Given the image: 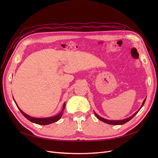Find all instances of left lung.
<instances>
[{"mask_svg": "<svg viewBox=\"0 0 158 158\" xmlns=\"http://www.w3.org/2000/svg\"><path fill=\"white\" fill-rule=\"evenodd\" d=\"M146 98H145L144 100V102H143V103H142V104L141 107H140L139 109H138L136 113H134V114H132V115H131V117H128V118H125V119H123V120H116V121H114V120H107V119H106V118H103V117H102L99 116L98 114L96 113H95V112H94V114H95V115L96 116V117H98V118H99L100 121H103V122H104V123H106L109 124V125H123V124H125V123H127L128 121H130L131 119H132L134 117H135V116L136 115V114L138 113V112L140 111V109L142 107V106H144V103H145V102H146Z\"/></svg>", "mask_w": 158, "mask_h": 158, "instance_id": "1", "label": "left lung"}]
</instances>
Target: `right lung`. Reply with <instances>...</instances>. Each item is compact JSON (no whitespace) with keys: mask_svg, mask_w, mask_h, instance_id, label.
Returning <instances> with one entry per match:
<instances>
[{"mask_svg":"<svg viewBox=\"0 0 158 158\" xmlns=\"http://www.w3.org/2000/svg\"><path fill=\"white\" fill-rule=\"evenodd\" d=\"M13 99H14V98H13ZM14 102H15V100H14ZM16 106L18 107V108L19 109V110H20V112L22 113L23 115L27 119H28V120H29L30 121H31V122H32L33 123L37 124V125H49V124H51L52 123H55V122H56L57 121H59V119L62 117V116H63V112H64V110L65 109L66 103H65V102L64 103L63 109H62V111L58 114H56V115L53 116V117H47V118H35V117H31L30 115H28V114H26L24 112H23L22 110L20 109V107L18 106V105H17L16 103Z\"/></svg>","mask_w":158,"mask_h":158,"instance_id":"right-lung-1","label":"right lung"}]
</instances>
